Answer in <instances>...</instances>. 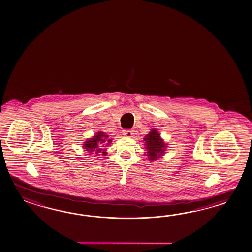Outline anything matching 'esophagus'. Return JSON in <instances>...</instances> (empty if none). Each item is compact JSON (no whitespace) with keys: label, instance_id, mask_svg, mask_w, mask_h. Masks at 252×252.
<instances>
[{"label":"esophagus","instance_id":"esophagus-1","mask_svg":"<svg viewBox=\"0 0 252 252\" xmlns=\"http://www.w3.org/2000/svg\"><path fill=\"white\" fill-rule=\"evenodd\" d=\"M123 134L126 137H132L133 135V130L131 129H123Z\"/></svg>","mask_w":252,"mask_h":252}]
</instances>
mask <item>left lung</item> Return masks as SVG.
Returning <instances> with one entry per match:
<instances>
[{
	"label": "left lung",
	"instance_id": "left-lung-1",
	"mask_svg": "<svg viewBox=\"0 0 252 252\" xmlns=\"http://www.w3.org/2000/svg\"><path fill=\"white\" fill-rule=\"evenodd\" d=\"M143 140L145 141L147 156L150 160H156L163 155L167 144L160 138L157 129H152Z\"/></svg>",
	"mask_w": 252,
	"mask_h": 252
}]
</instances>
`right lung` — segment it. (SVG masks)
Returning <instances> with one entry per match:
<instances>
[{
  "label": "right lung",
  "instance_id": "right-lung-1",
  "mask_svg": "<svg viewBox=\"0 0 252 252\" xmlns=\"http://www.w3.org/2000/svg\"><path fill=\"white\" fill-rule=\"evenodd\" d=\"M112 140L109 139V135L105 134L104 132H97L93 138L89 139L83 144V149L87 152L99 155V153L102 152V155H106V150H102L104 145L108 146L111 144Z\"/></svg>",
  "mask_w": 252,
  "mask_h": 252
}]
</instances>
